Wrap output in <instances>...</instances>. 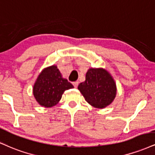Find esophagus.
I'll use <instances>...</instances> for the list:
<instances>
[{
  "label": "esophagus",
  "mask_w": 155,
  "mask_h": 155,
  "mask_svg": "<svg viewBox=\"0 0 155 155\" xmlns=\"http://www.w3.org/2000/svg\"><path fill=\"white\" fill-rule=\"evenodd\" d=\"M73 85L75 88H77L78 85H79V81H74V82H73Z\"/></svg>",
  "instance_id": "1"
}]
</instances>
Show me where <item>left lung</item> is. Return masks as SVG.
<instances>
[{"mask_svg": "<svg viewBox=\"0 0 155 155\" xmlns=\"http://www.w3.org/2000/svg\"><path fill=\"white\" fill-rule=\"evenodd\" d=\"M78 89L86 101L97 108L109 105L116 95V84L110 74L103 68H89L86 80Z\"/></svg>", "mask_w": 155, "mask_h": 155, "instance_id": "obj_1", "label": "left lung"}]
</instances>
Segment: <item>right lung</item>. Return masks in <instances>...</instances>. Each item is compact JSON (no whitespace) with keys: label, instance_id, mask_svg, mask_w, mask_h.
I'll return each instance as SVG.
<instances>
[{"label":"right lung","instance_id":"1","mask_svg":"<svg viewBox=\"0 0 155 155\" xmlns=\"http://www.w3.org/2000/svg\"><path fill=\"white\" fill-rule=\"evenodd\" d=\"M74 88L66 79H63L56 66L45 68L38 76L33 87L37 102L45 107H51L60 101L67 89Z\"/></svg>","mask_w":155,"mask_h":155}]
</instances>
